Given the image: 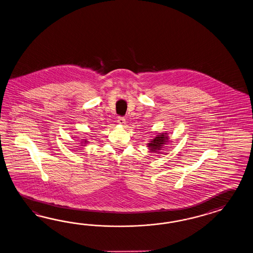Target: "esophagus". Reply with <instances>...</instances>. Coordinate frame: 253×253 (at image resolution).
Wrapping results in <instances>:
<instances>
[{
  "label": "esophagus",
  "mask_w": 253,
  "mask_h": 253,
  "mask_svg": "<svg viewBox=\"0 0 253 253\" xmlns=\"http://www.w3.org/2000/svg\"><path fill=\"white\" fill-rule=\"evenodd\" d=\"M117 123L120 124V125H124V124H126V119H125V117H118V118H117Z\"/></svg>",
  "instance_id": "1"
}]
</instances>
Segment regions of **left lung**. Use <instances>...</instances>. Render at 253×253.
Here are the masks:
<instances>
[{"label": "left lung", "mask_w": 253, "mask_h": 253, "mask_svg": "<svg viewBox=\"0 0 253 253\" xmlns=\"http://www.w3.org/2000/svg\"><path fill=\"white\" fill-rule=\"evenodd\" d=\"M166 137L167 136H165L164 135H157V136L151 141V143H149L150 150L157 152L159 149H162V146L166 142V139H168Z\"/></svg>", "instance_id": "1"}]
</instances>
